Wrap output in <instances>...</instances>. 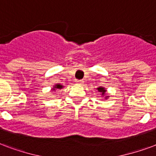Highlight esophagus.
<instances>
[{
	"mask_svg": "<svg viewBox=\"0 0 156 156\" xmlns=\"http://www.w3.org/2000/svg\"><path fill=\"white\" fill-rule=\"evenodd\" d=\"M77 82L80 83V84H82L83 80H77Z\"/></svg>",
	"mask_w": 156,
	"mask_h": 156,
	"instance_id": "1",
	"label": "esophagus"
}]
</instances>
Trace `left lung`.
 Returning a JSON list of instances; mask_svg holds the SVG:
<instances>
[{
	"instance_id": "obj_1",
	"label": "left lung",
	"mask_w": 156,
	"mask_h": 156,
	"mask_svg": "<svg viewBox=\"0 0 156 156\" xmlns=\"http://www.w3.org/2000/svg\"><path fill=\"white\" fill-rule=\"evenodd\" d=\"M98 90H99V92H100V93H102V94H104L105 93V90L104 89V88H102V87H99L98 88Z\"/></svg>"
}]
</instances>
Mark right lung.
Listing matches in <instances>:
<instances>
[{
  "label": "right lung",
  "instance_id": "right-lung-1",
  "mask_svg": "<svg viewBox=\"0 0 156 156\" xmlns=\"http://www.w3.org/2000/svg\"><path fill=\"white\" fill-rule=\"evenodd\" d=\"M62 86L61 85H56L54 89H62Z\"/></svg>",
  "mask_w": 156,
  "mask_h": 156
}]
</instances>
